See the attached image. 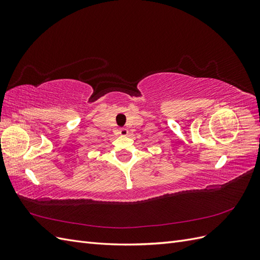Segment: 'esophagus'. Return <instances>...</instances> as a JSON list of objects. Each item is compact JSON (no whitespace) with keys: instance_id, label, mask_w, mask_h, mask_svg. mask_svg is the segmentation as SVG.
Returning <instances> with one entry per match:
<instances>
[{"instance_id":"34e87169","label":"esophagus","mask_w":260,"mask_h":260,"mask_svg":"<svg viewBox=\"0 0 260 260\" xmlns=\"http://www.w3.org/2000/svg\"><path fill=\"white\" fill-rule=\"evenodd\" d=\"M119 133H120L121 137H128L129 136V131L125 129V128H120Z\"/></svg>"}]
</instances>
